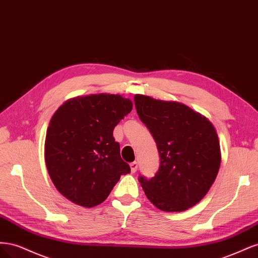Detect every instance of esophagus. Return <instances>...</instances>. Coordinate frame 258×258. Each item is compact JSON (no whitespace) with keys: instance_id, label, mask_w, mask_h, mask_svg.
Returning a JSON list of instances; mask_svg holds the SVG:
<instances>
[{"instance_id":"1","label":"esophagus","mask_w":258,"mask_h":258,"mask_svg":"<svg viewBox=\"0 0 258 258\" xmlns=\"http://www.w3.org/2000/svg\"><path fill=\"white\" fill-rule=\"evenodd\" d=\"M130 169H131V172H132V173L137 172V170H138V162H137V161L131 162V163H130Z\"/></svg>"}]
</instances>
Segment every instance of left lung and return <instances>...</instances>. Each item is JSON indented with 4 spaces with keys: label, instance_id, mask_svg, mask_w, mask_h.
<instances>
[{
    "label": "left lung",
    "instance_id": "left-lung-1",
    "mask_svg": "<svg viewBox=\"0 0 258 258\" xmlns=\"http://www.w3.org/2000/svg\"><path fill=\"white\" fill-rule=\"evenodd\" d=\"M135 103L160 156L155 176L139 177L147 199L165 212H182L197 205L221 166V146L213 123L176 101L136 95Z\"/></svg>",
    "mask_w": 258,
    "mask_h": 258
}]
</instances>
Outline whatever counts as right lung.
<instances>
[{
	"mask_svg": "<svg viewBox=\"0 0 258 258\" xmlns=\"http://www.w3.org/2000/svg\"><path fill=\"white\" fill-rule=\"evenodd\" d=\"M132 110L120 95L98 93L67 100L46 132L44 157L57 190L73 204L96 207L130 167L120 157L113 130Z\"/></svg>",
	"mask_w": 258,
	"mask_h": 258,
	"instance_id": "add662e5",
	"label": "right lung"
}]
</instances>
